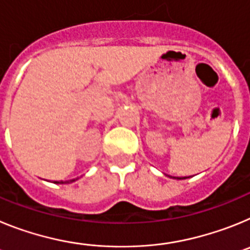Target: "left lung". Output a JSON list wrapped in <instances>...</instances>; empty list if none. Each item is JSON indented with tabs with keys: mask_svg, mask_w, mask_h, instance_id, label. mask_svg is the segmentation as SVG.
<instances>
[{
	"mask_svg": "<svg viewBox=\"0 0 250 250\" xmlns=\"http://www.w3.org/2000/svg\"><path fill=\"white\" fill-rule=\"evenodd\" d=\"M174 179H185V178H174Z\"/></svg>",
	"mask_w": 250,
	"mask_h": 250,
	"instance_id": "8db88e82",
	"label": "left lung"
}]
</instances>
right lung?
Masks as SVG:
<instances>
[{"mask_svg":"<svg viewBox=\"0 0 250 250\" xmlns=\"http://www.w3.org/2000/svg\"><path fill=\"white\" fill-rule=\"evenodd\" d=\"M72 182H75V179H72V180H70V182H65V183H72ZM55 183H56V184H65L63 182H55Z\"/></svg>","mask_w":250,"mask_h":250,"instance_id":"1","label":"right lung"}]
</instances>
